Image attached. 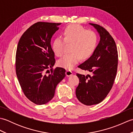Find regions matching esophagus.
<instances>
[{
	"label": "esophagus",
	"mask_w": 133,
	"mask_h": 133,
	"mask_svg": "<svg viewBox=\"0 0 133 133\" xmlns=\"http://www.w3.org/2000/svg\"><path fill=\"white\" fill-rule=\"evenodd\" d=\"M73 74L72 72L71 71V70H66V75L67 77H70V76H71Z\"/></svg>",
	"instance_id": "obj_1"
}]
</instances>
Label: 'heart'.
Here are the masks:
<instances>
[{"label":"heart","instance_id":"heart-1","mask_svg":"<svg viewBox=\"0 0 133 133\" xmlns=\"http://www.w3.org/2000/svg\"><path fill=\"white\" fill-rule=\"evenodd\" d=\"M63 39L58 38L53 42L52 49L55 54L61 56L63 53L65 42L71 43L70 45L71 52L66 54L59 59V66L66 69H71L80 59L90 57L97 46V36L95 34L87 31L78 24H72L64 30Z\"/></svg>","mask_w":133,"mask_h":133}]
</instances>
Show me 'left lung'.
Here are the masks:
<instances>
[{
	"mask_svg": "<svg viewBox=\"0 0 133 133\" xmlns=\"http://www.w3.org/2000/svg\"><path fill=\"white\" fill-rule=\"evenodd\" d=\"M89 24L97 30L100 41L92 55L78 66L91 74H77L79 83L75 91L79 101L87 106L101 102L109 94L117 74L118 58L116 44L109 32L99 25Z\"/></svg>",
	"mask_w": 133,
	"mask_h": 133,
	"instance_id": "8db88e82",
	"label": "left lung"
}]
</instances>
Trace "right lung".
<instances>
[{"mask_svg": "<svg viewBox=\"0 0 133 133\" xmlns=\"http://www.w3.org/2000/svg\"><path fill=\"white\" fill-rule=\"evenodd\" d=\"M60 24L41 22L34 24L22 35L17 47V78L24 95L36 104L51 100L56 86L66 76L63 68L52 70L55 60L51 40Z\"/></svg>", "mask_w": 133, "mask_h": 133, "instance_id": "add662e5", "label": "right lung"}]
</instances>
